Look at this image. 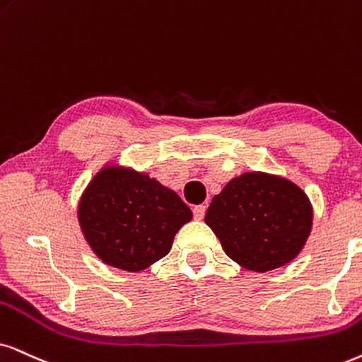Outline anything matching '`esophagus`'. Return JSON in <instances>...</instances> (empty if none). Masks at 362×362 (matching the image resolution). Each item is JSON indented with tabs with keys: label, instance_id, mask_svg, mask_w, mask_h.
<instances>
[{
	"label": "esophagus",
	"instance_id": "obj_1",
	"mask_svg": "<svg viewBox=\"0 0 362 362\" xmlns=\"http://www.w3.org/2000/svg\"><path fill=\"white\" fill-rule=\"evenodd\" d=\"M205 210H207L205 205H195V207H194V217L197 218V221H202L204 215H205Z\"/></svg>",
	"mask_w": 362,
	"mask_h": 362
}]
</instances>
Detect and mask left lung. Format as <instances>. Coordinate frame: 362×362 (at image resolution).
<instances>
[{"label":"left lung","instance_id":"obj_1","mask_svg":"<svg viewBox=\"0 0 362 362\" xmlns=\"http://www.w3.org/2000/svg\"><path fill=\"white\" fill-rule=\"evenodd\" d=\"M204 221L234 262L247 271L269 272L300 254L313 230L314 210L308 194L289 178L250 170L214 195Z\"/></svg>","mask_w":362,"mask_h":362}]
</instances>
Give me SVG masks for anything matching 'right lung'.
<instances>
[{
	"label": "right lung",
	"instance_id": "1",
	"mask_svg": "<svg viewBox=\"0 0 362 362\" xmlns=\"http://www.w3.org/2000/svg\"><path fill=\"white\" fill-rule=\"evenodd\" d=\"M76 217L86 244L103 264L140 272L170 252L192 210L147 172L108 160L85 187Z\"/></svg>",
	"mask_w": 362,
	"mask_h": 362
}]
</instances>
